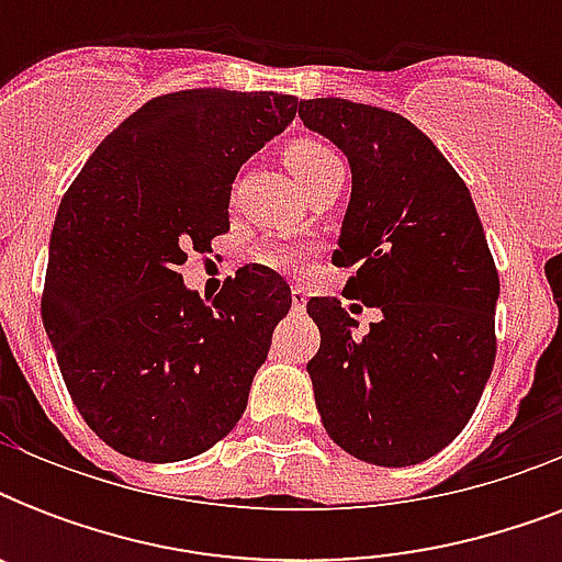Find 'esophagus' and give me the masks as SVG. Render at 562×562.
<instances>
[{"instance_id": "34e87169", "label": "esophagus", "mask_w": 562, "mask_h": 562, "mask_svg": "<svg viewBox=\"0 0 562 562\" xmlns=\"http://www.w3.org/2000/svg\"><path fill=\"white\" fill-rule=\"evenodd\" d=\"M306 300H308V291L303 285H291V306L294 312H303L306 308Z\"/></svg>"}]
</instances>
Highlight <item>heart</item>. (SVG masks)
Returning a JSON list of instances; mask_svg holds the SVG:
<instances>
[{"label": "heart", "mask_w": 562, "mask_h": 562, "mask_svg": "<svg viewBox=\"0 0 562 562\" xmlns=\"http://www.w3.org/2000/svg\"><path fill=\"white\" fill-rule=\"evenodd\" d=\"M285 162L306 189L344 171L341 157L321 136H291L285 143ZM256 259L277 271H300L308 259V247L291 245V241H265L256 247Z\"/></svg>", "instance_id": "obj_1"}]
</instances>
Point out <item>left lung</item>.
Returning a JSON list of instances; mask_svg holds the SVG:
<instances>
[{
	"label": "left lung",
	"mask_w": 562,
	"mask_h": 562,
	"mask_svg": "<svg viewBox=\"0 0 562 562\" xmlns=\"http://www.w3.org/2000/svg\"><path fill=\"white\" fill-rule=\"evenodd\" d=\"M300 119L350 160L333 262L350 271L344 294L382 312L359 338L338 300H308L317 411L344 452L411 467L479 408L496 361V262L467 183L408 119L347 99L300 101Z\"/></svg>",
	"instance_id": "obj_1"
}]
</instances>
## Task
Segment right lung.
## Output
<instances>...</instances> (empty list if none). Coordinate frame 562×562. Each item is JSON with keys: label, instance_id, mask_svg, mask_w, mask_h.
<instances>
[{"label": "right lung", "instance_id": "right-lung-1", "mask_svg": "<svg viewBox=\"0 0 562 562\" xmlns=\"http://www.w3.org/2000/svg\"><path fill=\"white\" fill-rule=\"evenodd\" d=\"M294 113L282 92H166L113 127L66 189L40 308L75 408L116 452L187 461L245 414L289 285L245 265L210 303L178 265L227 233L241 162Z\"/></svg>", "mask_w": 562, "mask_h": 562}]
</instances>
